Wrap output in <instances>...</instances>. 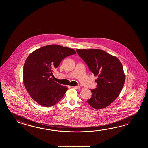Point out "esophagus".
<instances>
[{
	"label": "esophagus",
	"mask_w": 148,
	"mask_h": 148,
	"mask_svg": "<svg viewBox=\"0 0 148 148\" xmlns=\"http://www.w3.org/2000/svg\"><path fill=\"white\" fill-rule=\"evenodd\" d=\"M73 88H75V89H80V86H73L72 87Z\"/></svg>",
	"instance_id": "1"
}]
</instances>
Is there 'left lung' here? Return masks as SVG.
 <instances>
[{"label":"left lung","mask_w":148,"mask_h":148,"mask_svg":"<svg viewBox=\"0 0 148 148\" xmlns=\"http://www.w3.org/2000/svg\"><path fill=\"white\" fill-rule=\"evenodd\" d=\"M76 51L91 73L98 78L97 88L91 89L92 95L87 101L95 109L104 108L112 104L120 94L125 82L122 63L116 57L101 50Z\"/></svg>","instance_id":"1"}]
</instances>
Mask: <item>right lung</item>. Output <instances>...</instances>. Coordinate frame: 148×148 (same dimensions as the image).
Segmentation results:
<instances>
[{
    "mask_svg": "<svg viewBox=\"0 0 148 148\" xmlns=\"http://www.w3.org/2000/svg\"><path fill=\"white\" fill-rule=\"evenodd\" d=\"M75 54L70 48L53 44L40 47L28 56L23 68V80L33 99L48 107L63 98L68 88L54 82L51 77L62 60Z\"/></svg>",
    "mask_w": 148,
    "mask_h": 148,
    "instance_id": "obj_1",
    "label": "right lung"
}]
</instances>
